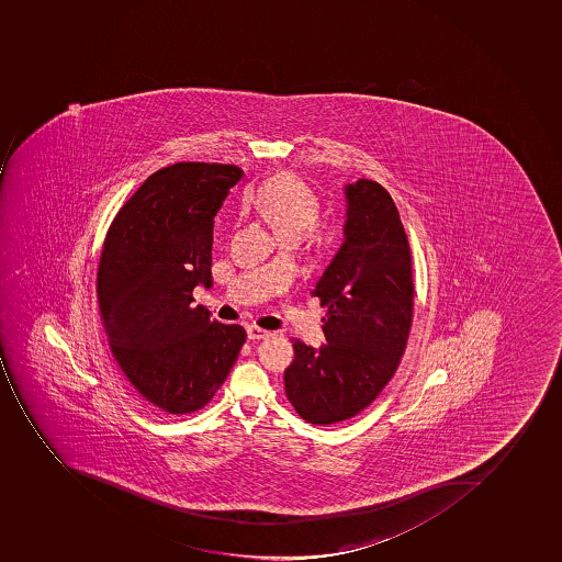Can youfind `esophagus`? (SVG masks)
<instances>
[{"label": "esophagus", "mask_w": 562, "mask_h": 562, "mask_svg": "<svg viewBox=\"0 0 562 562\" xmlns=\"http://www.w3.org/2000/svg\"><path fill=\"white\" fill-rule=\"evenodd\" d=\"M247 336H249V340H267L272 336V333L258 326H249L247 327Z\"/></svg>", "instance_id": "1"}]
</instances>
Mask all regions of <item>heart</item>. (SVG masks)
<instances>
[{
    "mask_svg": "<svg viewBox=\"0 0 562 562\" xmlns=\"http://www.w3.org/2000/svg\"><path fill=\"white\" fill-rule=\"evenodd\" d=\"M247 204L255 207L283 240L302 235L307 246L324 250L338 236L335 221L322 217L321 201L310 187L292 172H279L258 189L250 190Z\"/></svg>",
    "mask_w": 562,
    "mask_h": 562,
    "instance_id": "obj_1",
    "label": "heart"
}]
</instances>
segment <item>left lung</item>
Here are the masks:
<instances>
[{
    "mask_svg": "<svg viewBox=\"0 0 562 562\" xmlns=\"http://www.w3.org/2000/svg\"><path fill=\"white\" fill-rule=\"evenodd\" d=\"M345 241L312 295L327 306V344L293 341L284 390L313 425L349 420L386 386L406 350L415 307L413 260L392 195L378 181L345 187Z\"/></svg>",
    "mask_w": 562,
    "mask_h": 562,
    "instance_id": "8db88e82",
    "label": "left lung"
}]
</instances>
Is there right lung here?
<instances>
[{"mask_svg": "<svg viewBox=\"0 0 562 562\" xmlns=\"http://www.w3.org/2000/svg\"><path fill=\"white\" fill-rule=\"evenodd\" d=\"M244 170L180 161L149 176L110 224L98 302L110 350L135 392L169 415L203 409L247 333L192 306L212 281L213 217Z\"/></svg>", "mask_w": 562, "mask_h": 562, "instance_id": "right-lung-1", "label": "right lung"}]
</instances>
